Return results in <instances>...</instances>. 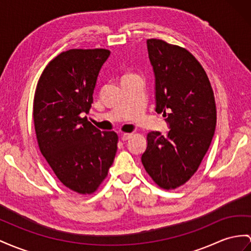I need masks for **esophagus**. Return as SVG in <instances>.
Masks as SVG:
<instances>
[{
	"instance_id": "34e87169",
	"label": "esophagus",
	"mask_w": 251,
	"mask_h": 251,
	"mask_svg": "<svg viewBox=\"0 0 251 251\" xmlns=\"http://www.w3.org/2000/svg\"><path fill=\"white\" fill-rule=\"evenodd\" d=\"M131 136H132V133H123V134H122L121 138L123 141H127V140H129L131 138Z\"/></svg>"
}]
</instances>
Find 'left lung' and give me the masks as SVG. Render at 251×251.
<instances>
[{
	"mask_svg": "<svg viewBox=\"0 0 251 251\" xmlns=\"http://www.w3.org/2000/svg\"><path fill=\"white\" fill-rule=\"evenodd\" d=\"M155 73L156 112L171 130L147 133L142 164L158 187L175 190L195 174L216 126L214 93L201 64L184 48L147 39Z\"/></svg>",
	"mask_w": 251,
	"mask_h": 251,
	"instance_id": "1",
	"label": "left lung"
}]
</instances>
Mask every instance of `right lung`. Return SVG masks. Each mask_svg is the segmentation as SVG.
Instances as JSON below:
<instances>
[{
	"mask_svg": "<svg viewBox=\"0 0 251 251\" xmlns=\"http://www.w3.org/2000/svg\"><path fill=\"white\" fill-rule=\"evenodd\" d=\"M110 55L106 49H72L49 62L37 83L33 118L40 151L60 182L92 194L108 175L118 134L100 131L89 113L96 79Z\"/></svg>",
	"mask_w": 251,
	"mask_h": 251,
	"instance_id": "obj_1",
	"label": "right lung"
}]
</instances>
